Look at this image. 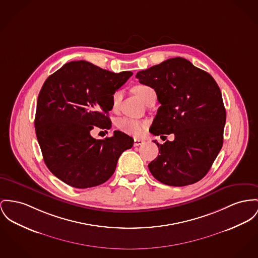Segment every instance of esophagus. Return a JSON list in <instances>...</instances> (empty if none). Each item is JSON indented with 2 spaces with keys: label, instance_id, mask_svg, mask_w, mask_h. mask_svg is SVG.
Here are the masks:
<instances>
[{
  "label": "esophagus",
  "instance_id": "1",
  "mask_svg": "<svg viewBox=\"0 0 258 258\" xmlns=\"http://www.w3.org/2000/svg\"><path fill=\"white\" fill-rule=\"evenodd\" d=\"M143 144H145V141H144V140H142V139H138V138H135V139H134V146H135V147L141 146V145H143Z\"/></svg>",
  "mask_w": 258,
  "mask_h": 258
}]
</instances>
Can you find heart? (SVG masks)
Here are the masks:
<instances>
[{
	"label": "heart",
	"mask_w": 258,
	"mask_h": 258,
	"mask_svg": "<svg viewBox=\"0 0 258 258\" xmlns=\"http://www.w3.org/2000/svg\"><path fill=\"white\" fill-rule=\"evenodd\" d=\"M133 92L137 95L138 98L142 100L144 103H146L148 97L151 94H154L155 91L152 87L145 85V84H138L133 88ZM122 92L120 90H116L112 96H111V107L113 110L117 109L118 104L120 103ZM148 126V123L146 121L136 120L133 118L123 117L117 122V127L121 132H124L126 134L134 135V136H141L146 128Z\"/></svg>",
	"instance_id": "1"
}]
</instances>
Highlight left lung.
Wrapping results in <instances>:
<instances>
[{
	"label": "left lung",
	"instance_id": "obj_1",
	"mask_svg": "<svg viewBox=\"0 0 258 258\" xmlns=\"http://www.w3.org/2000/svg\"><path fill=\"white\" fill-rule=\"evenodd\" d=\"M139 82L155 89L160 106L150 132L175 135L163 145L149 169L159 182L174 187L199 182L223 146L226 110L213 77L186 58L174 57L139 71Z\"/></svg>",
	"mask_w": 258,
	"mask_h": 258
}]
</instances>
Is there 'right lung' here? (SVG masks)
<instances>
[{
	"mask_svg": "<svg viewBox=\"0 0 258 258\" xmlns=\"http://www.w3.org/2000/svg\"><path fill=\"white\" fill-rule=\"evenodd\" d=\"M132 75L78 60L45 81L37 101L36 136L47 167L66 184L77 189L103 184L121 154L133 147V138L120 131L103 140L91 136L94 127L111 128V96Z\"/></svg>",
	"mask_w": 258,
	"mask_h": 258,
	"instance_id": "add662e5",
	"label": "right lung"
}]
</instances>
